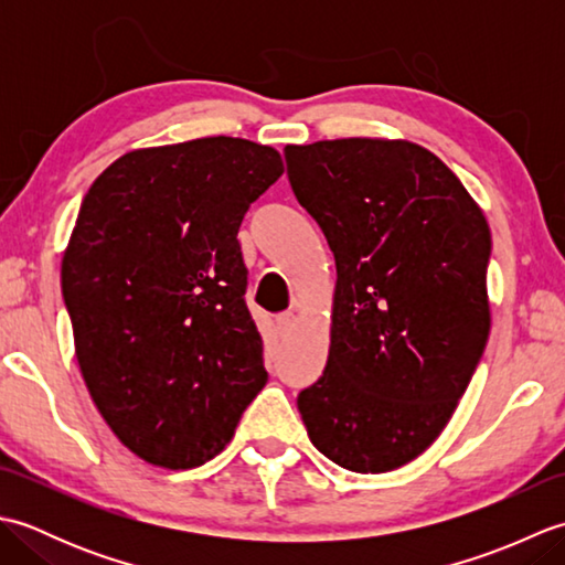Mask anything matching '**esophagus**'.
I'll return each mask as SVG.
<instances>
[{"label": "esophagus", "mask_w": 565, "mask_h": 565, "mask_svg": "<svg viewBox=\"0 0 565 565\" xmlns=\"http://www.w3.org/2000/svg\"><path fill=\"white\" fill-rule=\"evenodd\" d=\"M294 320H296V316L291 313V310H286V313L276 316V326H279L281 332H289L294 328Z\"/></svg>", "instance_id": "esophagus-1"}]
</instances>
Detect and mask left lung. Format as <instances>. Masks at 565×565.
Returning a JSON list of instances; mask_svg holds the SVG:
<instances>
[{
  "label": "left lung",
  "mask_w": 565,
  "mask_h": 565,
  "mask_svg": "<svg viewBox=\"0 0 565 565\" xmlns=\"http://www.w3.org/2000/svg\"><path fill=\"white\" fill-rule=\"evenodd\" d=\"M284 154L338 267L328 364L298 393V413L330 461L386 473L441 435L481 362L490 227L459 177L411 140H318Z\"/></svg>",
  "instance_id": "1"
}]
</instances>
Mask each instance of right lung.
<instances>
[{
	"instance_id": "add662e5",
	"label": "right lung",
	"mask_w": 565,
	"mask_h": 565,
	"mask_svg": "<svg viewBox=\"0 0 565 565\" xmlns=\"http://www.w3.org/2000/svg\"><path fill=\"white\" fill-rule=\"evenodd\" d=\"M281 174L269 146L196 138L126 152L82 201L60 271L75 354L142 461L206 463L267 383L237 231Z\"/></svg>"
}]
</instances>
